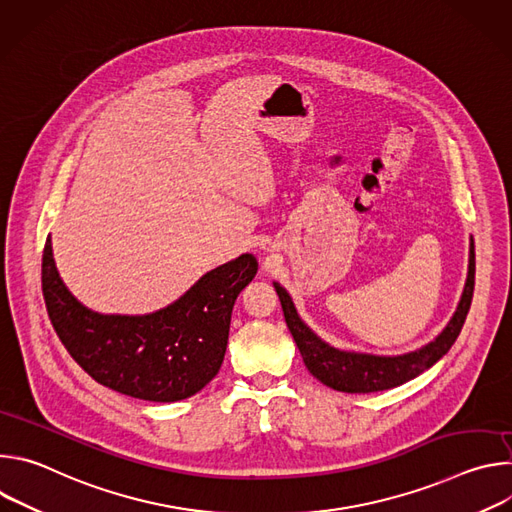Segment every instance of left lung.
I'll use <instances>...</instances> for the list:
<instances>
[{"mask_svg":"<svg viewBox=\"0 0 512 512\" xmlns=\"http://www.w3.org/2000/svg\"><path fill=\"white\" fill-rule=\"evenodd\" d=\"M474 275H476V255L474 239H470V257H468V277L464 283L462 298L450 322L433 340L405 354H371L358 350H344L322 340L298 314V308L287 294V289L273 281V287L279 296L285 324L294 336L304 364L308 371L326 387L342 393H375L399 387L440 360L456 342L466 322L472 296H474Z\"/></svg>","mask_w":512,"mask_h":512,"instance_id":"obj_1","label":"left lung"}]
</instances>
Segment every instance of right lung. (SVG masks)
Wrapping results in <instances>:
<instances>
[{"mask_svg":"<svg viewBox=\"0 0 512 512\" xmlns=\"http://www.w3.org/2000/svg\"><path fill=\"white\" fill-rule=\"evenodd\" d=\"M257 267L255 255L243 253L152 314H99L64 285L48 237L42 294L60 342L97 383L135 399L174 403L196 395L221 369L235 300Z\"/></svg>","mask_w":512,"mask_h":512,"instance_id":"right-lung-1","label":"right lung"}]
</instances>
